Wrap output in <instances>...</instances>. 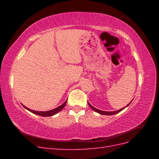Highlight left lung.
<instances>
[{"label": "left lung", "mask_w": 159, "mask_h": 159, "mask_svg": "<svg viewBox=\"0 0 159 159\" xmlns=\"http://www.w3.org/2000/svg\"><path fill=\"white\" fill-rule=\"evenodd\" d=\"M132 102V101H131ZM131 102H130L126 107H127V106H129V104L131 103ZM88 104H89V107L92 109L93 111H95V112H97V113H99V114H101V115H114V114H116V113H119L120 111H122L123 109H124L125 108V107H124V108H122V109H119V110H117V111H102V110H99V109H96V108H95V107H93L92 105H91V104H89V103H88Z\"/></svg>", "instance_id": "obj_1"}]
</instances>
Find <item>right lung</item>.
<instances>
[{
  "mask_svg": "<svg viewBox=\"0 0 159 159\" xmlns=\"http://www.w3.org/2000/svg\"><path fill=\"white\" fill-rule=\"evenodd\" d=\"M66 103H67V100L66 101V102L63 104L61 105L60 106L57 107H56V108H55L54 109H52V110H50V111H36L31 110L30 109L27 108L25 106V105H23V107H25V109H26L27 110L29 111H30V112H32L33 113H34L36 115H40V116H42V117H50V116H52V115H54L56 114L57 113H58L59 111H60L65 107Z\"/></svg>",
  "mask_w": 159,
  "mask_h": 159,
  "instance_id": "right-lung-1",
  "label": "right lung"
}]
</instances>
